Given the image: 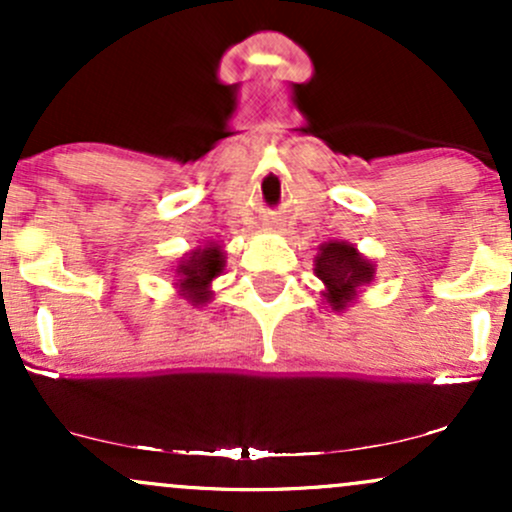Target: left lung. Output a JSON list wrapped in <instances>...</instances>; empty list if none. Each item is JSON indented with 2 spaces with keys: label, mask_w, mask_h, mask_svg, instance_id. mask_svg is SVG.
Segmentation results:
<instances>
[{
  "label": "left lung",
  "mask_w": 512,
  "mask_h": 512,
  "mask_svg": "<svg viewBox=\"0 0 512 512\" xmlns=\"http://www.w3.org/2000/svg\"><path fill=\"white\" fill-rule=\"evenodd\" d=\"M315 274L325 284V291H322L325 301L332 310L342 313L346 305L354 303L358 291L373 281L375 267L354 245L330 240L320 245L315 257Z\"/></svg>",
  "instance_id": "8db88e82"
}]
</instances>
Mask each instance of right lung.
Listing matches in <instances>:
<instances>
[{
    "label": "right lung",
    "instance_id": "add662e5",
    "mask_svg": "<svg viewBox=\"0 0 512 512\" xmlns=\"http://www.w3.org/2000/svg\"><path fill=\"white\" fill-rule=\"evenodd\" d=\"M223 267H226V257H223L221 245L211 243L187 252L175 269L178 274L175 286L180 289V296H185L192 305L207 303L211 298V281L223 272Z\"/></svg>",
    "mask_w": 512,
    "mask_h": 512
}]
</instances>
